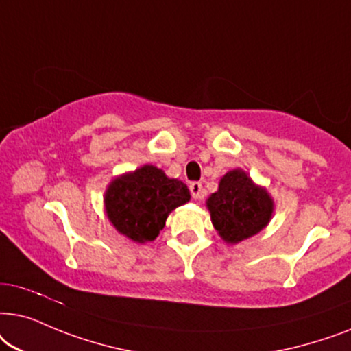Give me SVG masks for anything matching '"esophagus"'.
Wrapping results in <instances>:
<instances>
[{
    "instance_id": "34e87169",
    "label": "esophagus",
    "mask_w": 351,
    "mask_h": 351,
    "mask_svg": "<svg viewBox=\"0 0 351 351\" xmlns=\"http://www.w3.org/2000/svg\"><path fill=\"white\" fill-rule=\"evenodd\" d=\"M189 191H191V195H193L195 200L202 199L204 195H205V191L202 188V183H199V181H194V183H191L189 184Z\"/></svg>"
}]
</instances>
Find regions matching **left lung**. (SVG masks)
<instances>
[{"mask_svg":"<svg viewBox=\"0 0 351 351\" xmlns=\"http://www.w3.org/2000/svg\"><path fill=\"white\" fill-rule=\"evenodd\" d=\"M207 207L221 239L237 244L263 230L273 217L274 204L268 191L237 168L219 180L218 191L207 199Z\"/></svg>","mask_w":351,"mask_h":351,"instance_id":"8db88e82","label":"left lung"}]
</instances>
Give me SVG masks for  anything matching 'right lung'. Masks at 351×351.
<instances>
[{"label":"right lung","mask_w":351,"mask_h":351,"mask_svg":"<svg viewBox=\"0 0 351 351\" xmlns=\"http://www.w3.org/2000/svg\"><path fill=\"white\" fill-rule=\"evenodd\" d=\"M191 199L183 181L168 178L160 168L144 165L107 186L104 204L120 234L139 244L154 241L173 210Z\"/></svg>","instance_id":"obj_1"}]
</instances>
